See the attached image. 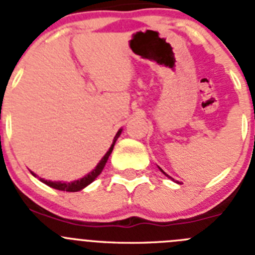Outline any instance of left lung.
<instances>
[{
  "instance_id": "8db88e82",
  "label": "left lung",
  "mask_w": 255,
  "mask_h": 255,
  "mask_svg": "<svg viewBox=\"0 0 255 255\" xmlns=\"http://www.w3.org/2000/svg\"><path fill=\"white\" fill-rule=\"evenodd\" d=\"M159 170H161L162 171V172H163V170H162V168H159ZM164 173V175H166V176H168V175H167V173H166V172H163ZM168 177H170V176H168ZM170 179H172V177H170ZM173 180V179H172Z\"/></svg>"
}]
</instances>
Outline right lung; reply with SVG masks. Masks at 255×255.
<instances>
[{
	"instance_id": "add662e5",
	"label": "right lung",
	"mask_w": 255,
	"mask_h": 255,
	"mask_svg": "<svg viewBox=\"0 0 255 255\" xmlns=\"http://www.w3.org/2000/svg\"><path fill=\"white\" fill-rule=\"evenodd\" d=\"M121 131H123V129H120L119 131H117V134L115 135L114 138V143H112V145L110 147V149L107 150V153H106L105 155H103V158L101 159L100 163L97 164L96 168H94L93 171H91V172L88 173V175H85L84 177H82V179L79 180H75V181H71V182H64V181H51V180H44V179H39L40 181L44 182L46 185L51 186V188L53 189H57V190H62V191H79L82 190V189H84L85 186H88L89 184H92V182L94 181V180L97 179V176L100 175L101 172H102L103 167L106 166V163H107V159L108 157H110V154L112 153V149H114V145L115 143H116L117 138L120 136ZM34 176H37L34 172H31Z\"/></svg>"
}]
</instances>
